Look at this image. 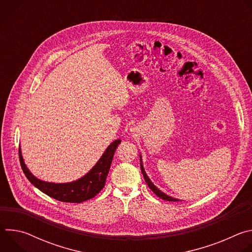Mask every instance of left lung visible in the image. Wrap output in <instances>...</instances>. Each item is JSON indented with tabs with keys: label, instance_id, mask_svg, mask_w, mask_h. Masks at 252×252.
<instances>
[{
	"label": "left lung",
	"instance_id": "left-lung-1",
	"mask_svg": "<svg viewBox=\"0 0 252 252\" xmlns=\"http://www.w3.org/2000/svg\"><path fill=\"white\" fill-rule=\"evenodd\" d=\"M139 158H140V169H141V172H142V175H143V177H145V181H146V183H147V185L149 186V188L154 191V193H156L158 197H160V198H162V199H164V200H167V201H179V199H177V198H173V197H171V196H169V195H167V194H165L164 192H162L161 190H159L153 183H152V181L150 179V177L148 176V174L146 173V171H145V168H143V165H142V160H141V156L139 155Z\"/></svg>",
	"mask_w": 252,
	"mask_h": 252
}]
</instances>
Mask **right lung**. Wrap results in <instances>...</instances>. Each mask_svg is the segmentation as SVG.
Segmentation results:
<instances>
[{
    "mask_svg": "<svg viewBox=\"0 0 252 252\" xmlns=\"http://www.w3.org/2000/svg\"><path fill=\"white\" fill-rule=\"evenodd\" d=\"M121 141V139L113 141L107 147L95 165L86 175L71 183L54 184L41 181V179L35 177L25 164L21 149H19L20 162L30 183L42 192L59 201L81 203L94 197L103 189L115 152Z\"/></svg>",
    "mask_w": 252,
    "mask_h": 252,
    "instance_id": "obj_1",
    "label": "right lung"
}]
</instances>
